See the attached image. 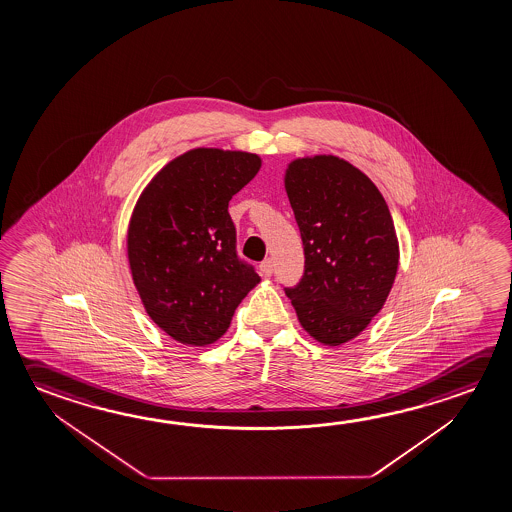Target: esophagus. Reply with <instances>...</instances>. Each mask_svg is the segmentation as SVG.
<instances>
[{"mask_svg": "<svg viewBox=\"0 0 512 512\" xmlns=\"http://www.w3.org/2000/svg\"><path fill=\"white\" fill-rule=\"evenodd\" d=\"M273 266H275V264H273V260H271V259L262 260V262H260V266H259L260 273H262V275H264V277H271V275H273Z\"/></svg>", "mask_w": 512, "mask_h": 512, "instance_id": "1", "label": "esophagus"}]
</instances>
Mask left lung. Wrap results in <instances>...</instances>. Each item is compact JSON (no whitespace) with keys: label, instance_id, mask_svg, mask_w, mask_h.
<instances>
[{"label":"left lung","instance_id":"left-lung-1","mask_svg":"<svg viewBox=\"0 0 512 512\" xmlns=\"http://www.w3.org/2000/svg\"><path fill=\"white\" fill-rule=\"evenodd\" d=\"M284 184L305 253L302 280L285 294L310 337L348 343L384 307L398 271L389 207L361 169L334 155L294 159Z\"/></svg>","mask_w":512,"mask_h":512}]
</instances>
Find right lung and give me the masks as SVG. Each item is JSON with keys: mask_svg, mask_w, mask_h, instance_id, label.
Wrapping results in <instances>:
<instances>
[{"mask_svg": "<svg viewBox=\"0 0 512 512\" xmlns=\"http://www.w3.org/2000/svg\"><path fill=\"white\" fill-rule=\"evenodd\" d=\"M259 155L194 148L168 162L135 203L128 264L144 309L175 341L207 346L259 284L235 252L228 202L259 173Z\"/></svg>", "mask_w": 512, "mask_h": 512, "instance_id": "add662e5", "label": "right lung"}]
</instances>
